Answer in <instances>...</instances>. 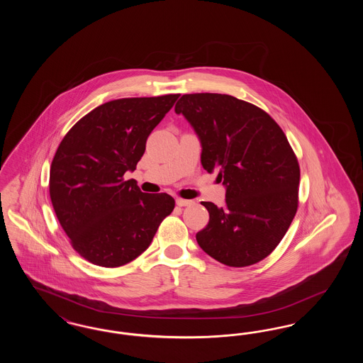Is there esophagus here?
I'll return each instance as SVG.
<instances>
[{
    "label": "esophagus",
    "instance_id": "obj_1",
    "mask_svg": "<svg viewBox=\"0 0 363 363\" xmlns=\"http://www.w3.org/2000/svg\"><path fill=\"white\" fill-rule=\"evenodd\" d=\"M175 203H177V206L178 207H188L191 204V201L190 200H184V199H177L175 200Z\"/></svg>",
    "mask_w": 363,
    "mask_h": 363
}]
</instances>
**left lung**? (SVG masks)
<instances>
[{
	"mask_svg": "<svg viewBox=\"0 0 363 363\" xmlns=\"http://www.w3.org/2000/svg\"><path fill=\"white\" fill-rule=\"evenodd\" d=\"M201 143V164L219 170L225 204H201L209 222L200 247L228 267L269 256L298 208L299 164L280 126L264 110L231 95L186 94L175 104Z\"/></svg>",
	"mask_w": 363,
	"mask_h": 363,
	"instance_id": "obj_1",
	"label": "left lung"
}]
</instances>
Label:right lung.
<instances>
[{"mask_svg": "<svg viewBox=\"0 0 363 363\" xmlns=\"http://www.w3.org/2000/svg\"><path fill=\"white\" fill-rule=\"evenodd\" d=\"M179 94L125 98L89 111L62 138L50 167V199L73 249L89 262L116 268L151 245L173 212L167 193H143L135 172L145 143Z\"/></svg>", "mask_w": 363, "mask_h": 363, "instance_id": "obj_1", "label": "right lung"}]
</instances>
